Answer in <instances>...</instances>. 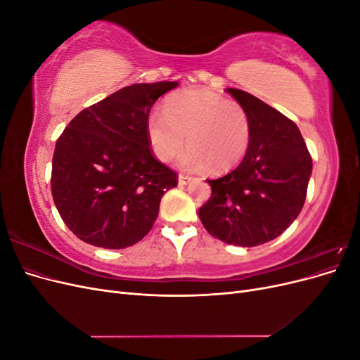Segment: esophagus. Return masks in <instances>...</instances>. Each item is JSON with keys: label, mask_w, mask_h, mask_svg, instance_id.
Segmentation results:
<instances>
[{"label": "esophagus", "mask_w": 360, "mask_h": 360, "mask_svg": "<svg viewBox=\"0 0 360 360\" xmlns=\"http://www.w3.org/2000/svg\"><path fill=\"white\" fill-rule=\"evenodd\" d=\"M192 181V179L189 176H183V174H180L179 176V186H186V184H189Z\"/></svg>", "instance_id": "esophagus-1"}]
</instances>
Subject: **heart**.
Returning <instances> with one entry per match:
<instances>
[{
    "label": "heart",
    "instance_id": "b5f03b06",
    "mask_svg": "<svg viewBox=\"0 0 360 360\" xmlns=\"http://www.w3.org/2000/svg\"><path fill=\"white\" fill-rule=\"evenodd\" d=\"M147 138L155 156L169 162L186 144L180 159L189 171L225 172L242 162L250 144V120L245 108L204 89L172 94L163 114L147 117Z\"/></svg>",
    "mask_w": 360,
    "mask_h": 360
}]
</instances>
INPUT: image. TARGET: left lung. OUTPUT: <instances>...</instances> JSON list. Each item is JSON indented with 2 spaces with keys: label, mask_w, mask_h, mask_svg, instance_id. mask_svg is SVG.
Segmentation results:
<instances>
[{
  "label": "left lung",
  "mask_w": 360,
  "mask_h": 360,
  "mask_svg": "<svg viewBox=\"0 0 360 360\" xmlns=\"http://www.w3.org/2000/svg\"><path fill=\"white\" fill-rule=\"evenodd\" d=\"M250 120V144L234 171L207 180L212 197L198 210L214 238L236 246L274 240L299 216L312 159L290 118L243 90L226 89Z\"/></svg>",
  "instance_id": "obj_1"
}]
</instances>
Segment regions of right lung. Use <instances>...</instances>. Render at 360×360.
I'll return each instance as SVG.
<instances>
[{
	"mask_svg": "<svg viewBox=\"0 0 360 360\" xmlns=\"http://www.w3.org/2000/svg\"><path fill=\"white\" fill-rule=\"evenodd\" d=\"M179 82L132 84L85 108L56 144L51 189L69 230L85 243L123 249L153 226L176 172L155 159L147 117Z\"/></svg>",
	"mask_w": 360,
	"mask_h": 360,
	"instance_id": "right-lung-1",
	"label": "right lung"
}]
</instances>
